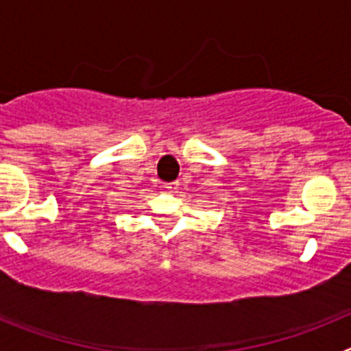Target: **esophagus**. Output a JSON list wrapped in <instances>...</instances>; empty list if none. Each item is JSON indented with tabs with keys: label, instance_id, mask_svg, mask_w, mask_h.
<instances>
[{
	"label": "esophagus",
	"instance_id": "1",
	"mask_svg": "<svg viewBox=\"0 0 351 351\" xmlns=\"http://www.w3.org/2000/svg\"><path fill=\"white\" fill-rule=\"evenodd\" d=\"M163 190L165 191H176L179 188V182L178 181H173V182H165V184L161 186Z\"/></svg>",
	"mask_w": 351,
	"mask_h": 351
}]
</instances>
